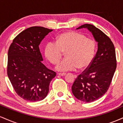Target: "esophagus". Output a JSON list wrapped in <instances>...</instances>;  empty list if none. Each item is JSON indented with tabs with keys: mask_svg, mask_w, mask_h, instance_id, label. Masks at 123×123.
<instances>
[{
	"mask_svg": "<svg viewBox=\"0 0 123 123\" xmlns=\"http://www.w3.org/2000/svg\"><path fill=\"white\" fill-rule=\"evenodd\" d=\"M57 74L58 75L61 76H64L66 75V73H58Z\"/></svg>",
	"mask_w": 123,
	"mask_h": 123,
	"instance_id": "1",
	"label": "esophagus"
}]
</instances>
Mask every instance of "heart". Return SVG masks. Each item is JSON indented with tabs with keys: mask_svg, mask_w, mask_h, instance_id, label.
Instances as JSON below:
<instances>
[{
	"mask_svg": "<svg viewBox=\"0 0 123 123\" xmlns=\"http://www.w3.org/2000/svg\"><path fill=\"white\" fill-rule=\"evenodd\" d=\"M96 44L91 38L74 31L59 35L55 43L49 42L44 47V55L51 63L58 62L65 53L64 60L55 66L58 71L65 72L87 68L92 62L95 53Z\"/></svg>",
	"mask_w": 123,
	"mask_h": 123,
	"instance_id": "b5f03b06",
	"label": "heart"
}]
</instances>
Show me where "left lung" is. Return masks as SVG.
I'll return each mask as SVG.
<instances>
[{"label": "left lung", "mask_w": 123, "mask_h": 123, "mask_svg": "<svg viewBox=\"0 0 123 123\" xmlns=\"http://www.w3.org/2000/svg\"><path fill=\"white\" fill-rule=\"evenodd\" d=\"M98 43V50L88 69L77 76L72 87L73 95L84 102L101 98L108 91L116 69L115 49L109 37L94 25L84 24Z\"/></svg>", "instance_id": "8db88e82"}]
</instances>
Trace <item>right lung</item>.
Segmentation results:
<instances>
[{
    "instance_id": "add662e5",
    "label": "right lung",
    "mask_w": 123,
    "mask_h": 123,
    "mask_svg": "<svg viewBox=\"0 0 123 123\" xmlns=\"http://www.w3.org/2000/svg\"><path fill=\"white\" fill-rule=\"evenodd\" d=\"M52 31L42 26L28 28L15 37L8 49V77L17 94L26 101L44 99L56 76L42 62L39 47Z\"/></svg>"
}]
</instances>
